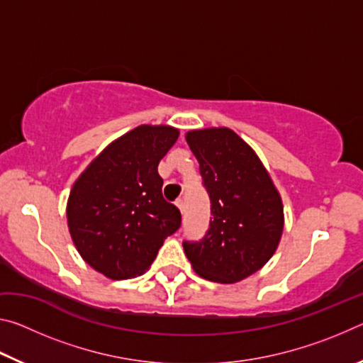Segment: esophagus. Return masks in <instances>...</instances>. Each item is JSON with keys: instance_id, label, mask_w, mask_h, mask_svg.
<instances>
[{"instance_id": "obj_1", "label": "esophagus", "mask_w": 363, "mask_h": 363, "mask_svg": "<svg viewBox=\"0 0 363 363\" xmlns=\"http://www.w3.org/2000/svg\"><path fill=\"white\" fill-rule=\"evenodd\" d=\"M176 206L179 208L181 210V213L184 214V210H186V203H184V200L182 199H179V200H176Z\"/></svg>"}]
</instances>
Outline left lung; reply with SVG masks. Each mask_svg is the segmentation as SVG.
Listing matches in <instances>:
<instances>
[{
  "instance_id": "obj_1",
  "label": "left lung",
  "mask_w": 363,
  "mask_h": 363,
  "mask_svg": "<svg viewBox=\"0 0 363 363\" xmlns=\"http://www.w3.org/2000/svg\"><path fill=\"white\" fill-rule=\"evenodd\" d=\"M186 140L200 163L213 218L205 237L184 242V251L200 277L235 284L259 270L279 247L280 194L256 152L229 128L189 131Z\"/></svg>"
}]
</instances>
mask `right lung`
I'll list each match as a JSON object with an SVG mask.
<instances>
[{"instance_id":"add662e5","label":"right lung","mask_w":363,"mask_h":363,"mask_svg":"<svg viewBox=\"0 0 363 363\" xmlns=\"http://www.w3.org/2000/svg\"><path fill=\"white\" fill-rule=\"evenodd\" d=\"M179 138L167 125H140L108 144L70 190L67 223L83 259L112 280L144 274L181 213L162 195L158 163Z\"/></svg>"}]
</instances>
